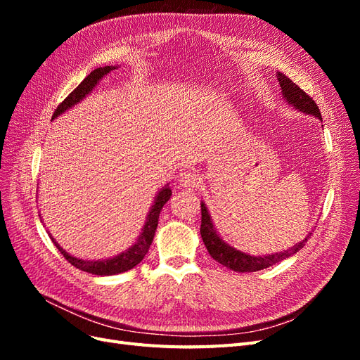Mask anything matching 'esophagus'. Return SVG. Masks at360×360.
Returning a JSON list of instances; mask_svg holds the SVG:
<instances>
[{
    "mask_svg": "<svg viewBox=\"0 0 360 360\" xmlns=\"http://www.w3.org/2000/svg\"><path fill=\"white\" fill-rule=\"evenodd\" d=\"M198 183H200L198 174H195L193 171L180 172V176H179L180 188H183V189H193L195 186H198Z\"/></svg>",
    "mask_w": 360,
    "mask_h": 360,
    "instance_id": "34e87169",
    "label": "esophagus"
}]
</instances>
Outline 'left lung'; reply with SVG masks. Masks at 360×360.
<instances>
[{
  "label": "left lung",
  "instance_id": "8db88e82",
  "mask_svg": "<svg viewBox=\"0 0 360 360\" xmlns=\"http://www.w3.org/2000/svg\"><path fill=\"white\" fill-rule=\"evenodd\" d=\"M276 78L281 85L282 99H284L290 106H292L296 111H299L302 114H307V115H312L317 120H320V122H323L317 103H315L307 93H304L302 89H299V86L294 84L290 78H287L284 73L278 72ZM200 233L202 237V242H204L207 250H209V254L212 255V258L216 259L217 263L225 266L226 269H231L234 271H240V274H245V271L263 270L266 267H270V266L279 263V261H282V259H287L288 257H291L294 254H297L312 234V233H309L302 242L296 243L292 248L281 250V252L267 254V255H250V254L242 252V250L233 248L231 245H228L224 240L221 234L217 233L216 226L213 224V219H212V214H210L209 209H207L204 201H201V230H200Z\"/></svg>",
  "mask_w": 360,
  "mask_h": 360
}]
</instances>
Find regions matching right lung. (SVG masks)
I'll use <instances>...</instances> for the list:
<instances>
[{"label":"right lung","instance_id":"obj_1","mask_svg":"<svg viewBox=\"0 0 360 360\" xmlns=\"http://www.w3.org/2000/svg\"><path fill=\"white\" fill-rule=\"evenodd\" d=\"M120 66H105V68H97L94 69L86 78L76 86V89L64 99L63 103L58 105V108L56 110L52 115V120H56L57 117H60L61 114H64L66 111L72 110L75 105H78L79 102H82L86 96H89L94 86L99 84L103 76H106L110 72L118 69ZM172 191L169 188V183H167L165 186L160 188L156 193L155 201L151 204L150 210L147 213L146 222L143 225V230H141L138 238L135 240V243L127 248L123 252L117 254L115 257L111 258H102V259H82V258H76L73 255H70L69 252L64 250L58 242L51 236V233L48 231L51 240L53 242V245L57 246V249L63 254V257L66 258L72 266H75L76 269H79L82 271H86V274L91 275H97V276H111V275H118L123 274V271H127L130 269H134L136 264H139L143 258L146 257V254L148 252V248L153 242V237L156 233L158 228V222H159V214L162 207L167 204V201L171 198Z\"/></svg>","mask_w":360,"mask_h":360}]
</instances>
